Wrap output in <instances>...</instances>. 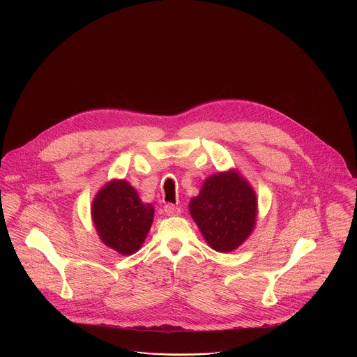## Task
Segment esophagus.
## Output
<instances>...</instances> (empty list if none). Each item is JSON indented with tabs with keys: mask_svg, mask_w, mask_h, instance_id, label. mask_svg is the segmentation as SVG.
I'll list each match as a JSON object with an SVG mask.
<instances>
[{
	"mask_svg": "<svg viewBox=\"0 0 357 357\" xmlns=\"http://www.w3.org/2000/svg\"><path fill=\"white\" fill-rule=\"evenodd\" d=\"M164 212L167 216H176V215H179L181 209L176 208L175 205H172V203H168V205L164 206Z\"/></svg>",
	"mask_w": 357,
	"mask_h": 357,
	"instance_id": "esophagus-1",
	"label": "esophagus"
}]
</instances>
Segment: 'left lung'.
<instances>
[{
	"mask_svg": "<svg viewBox=\"0 0 357 357\" xmlns=\"http://www.w3.org/2000/svg\"><path fill=\"white\" fill-rule=\"evenodd\" d=\"M190 216L208 244L229 252L251 234L257 218V197L237 171L209 176L189 202Z\"/></svg>",
	"mask_w": 357,
	"mask_h": 357,
	"instance_id": "obj_1",
	"label": "left lung"
}]
</instances>
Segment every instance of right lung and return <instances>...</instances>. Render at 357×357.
I'll return each instance as SVG.
<instances>
[{"label": "right lung", "instance_id": "1", "mask_svg": "<svg viewBox=\"0 0 357 357\" xmlns=\"http://www.w3.org/2000/svg\"><path fill=\"white\" fill-rule=\"evenodd\" d=\"M91 219L100 240L123 256L142 245L154 220V206L144 203L127 181L113 179L91 203Z\"/></svg>", "mask_w": 357, "mask_h": 357}]
</instances>
